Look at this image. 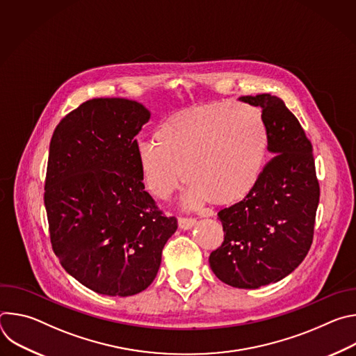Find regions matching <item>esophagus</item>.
Here are the masks:
<instances>
[{"label":"esophagus","mask_w":356,"mask_h":356,"mask_svg":"<svg viewBox=\"0 0 356 356\" xmlns=\"http://www.w3.org/2000/svg\"><path fill=\"white\" fill-rule=\"evenodd\" d=\"M179 228L186 231V229H191L195 225V220L194 218H187V217H180L179 218Z\"/></svg>","instance_id":"1"}]
</instances>
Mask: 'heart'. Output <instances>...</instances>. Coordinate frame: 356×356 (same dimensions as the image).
I'll use <instances>...</instances> for the list:
<instances>
[{"instance_id": "b5f03b06", "label": "heart", "mask_w": 356, "mask_h": 356, "mask_svg": "<svg viewBox=\"0 0 356 356\" xmlns=\"http://www.w3.org/2000/svg\"><path fill=\"white\" fill-rule=\"evenodd\" d=\"M154 140L136 146L146 190L169 201L186 177L188 206L200 207L209 201L234 204L255 188L269 136L259 108L218 101L169 117L155 129Z\"/></svg>"}]
</instances>
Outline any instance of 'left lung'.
<instances>
[{"instance_id": "obj_1", "label": "left lung", "mask_w": 356, "mask_h": 356, "mask_svg": "<svg viewBox=\"0 0 356 356\" xmlns=\"http://www.w3.org/2000/svg\"><path fill=\"white\" fill-rule=\"evenodd\" d=\"M238 99L262 108L273 158L255 188L218 213L224 242L209 261L221 282L238 289H259L284 279L306 258L320 186L312 143L283 99L270 94Z\"/></svg>"}]
</instances>
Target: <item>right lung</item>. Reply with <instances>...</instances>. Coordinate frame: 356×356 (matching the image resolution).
<instances>
[{"label": "right lung", "mask_w": 356, "mask_h": 356, "mask_svg": "<svg viewBox=\"0 0 356 356\" xmlns=\"http://www.w3.org/2000/svg\"><path fill=\"white\" fill-rule=\"evenodd\" d=\"M150 118L127 98H92L67 114L49 146L44 207L65 270L90 290L134 296L158 275L177 229L145 191L136 135Z\"/></svg>", "instance_id": "right-lung-1"}]
</instances>
